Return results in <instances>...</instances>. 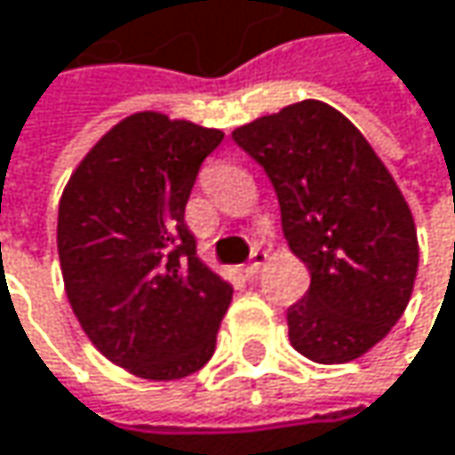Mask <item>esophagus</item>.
Here are the masks:
<instances>
[{
  "label": "esophagus",
  "mask_w": 455,
  "mask_h": 455,
  "mask_svg": "<svg viewBox=\"0 0 455 455\" xmlns=\"http://www.w3.org/2000/svg\"><path fill=\"white\" fill-rule=\"evenodd\" d=\"M266 258H268V252H266V250H260V247H255V250H252V255H250V263L244 266V274H247V276H255V274L260 271V266L266 263Z\"/></svg>",
  "instance_id": "34e87169"
}]
</instances>
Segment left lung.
Returning <instances> with one entry per match:
<instances>
[{"mask_svg":"<svg viewBox=\"0 0 455 455\" xmlns=\"http://www.w3.org/2000/svg\"><path fill=\"white\" fill-rule=\"evenodd\" d=\"M271 179L290 250L311 287L287 308L290 342L316 363L374 347L411 300L419 244L395 179L334 108L303 100L234 129Z\"/></svg>","mask_w":455,"mask_h":455,"instance_id":"obj_1","label":"left lung"}]
</instances>
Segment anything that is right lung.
Here are the masks:
<instances>
[{"label":"right lung","instance_id":"obj_1","mask_svg":"<svg viewBox=\"0 0 455 455\" xmlns=\"http://www.w3.org/2000/svg\"><path fill=\"white\" fill-rule=\"evenodd\" d=\"M219 129L160 113L124 118L73 171L57 213L70 308L94 347L144 379L203 369L231 284L197 258L184 208Z\"/></svg>","mask_w":455,"mask_h":455}]
</instances>
